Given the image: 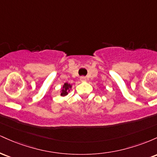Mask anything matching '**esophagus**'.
<instances>
[{
  "instance_id": "esophagus-1",
  "label": "esophagus",
  "mask_w": 157,
  "mask_h": 157,
  "mask_svg": "<svg viewBox=\"0 0 157 157\" xmlns=\"http://www.w3.org/2000/svg\"><path fill=\"white\" fill-rule=\"evenodd\" d=\"M80 81H82V82H85V81H86V78L85 77H80Z\"/></svg>"
}]
</instances>
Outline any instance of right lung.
Masks as SVG:
<instances>
[{
	"mask_svg": "<svg viewBox=\"0 0 157 157\" xmlns=\"http://www.w3.org/2000/svg\"><path fill=\"white\" fill-rule=\"evenodd\" d=\"M70 89H71V85L67 83V82H66V83H64L63 86L62 88V90H61L60 91V95L61 96L64 97V96H66V95L68 94V92L70 91Z\"/></svg>",
	"mask_w": 157,
	"mask_h": 157,
	"instance_id": "right-lung-1",
	"label": "right lung"
}]
</instances>
